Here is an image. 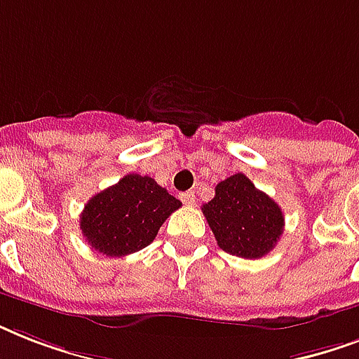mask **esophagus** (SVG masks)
Masks as SVG:
<instances>
[{"mask_svg":"<svg viewBox=\"0 0 359 359\" xmlns=\"http://www.w3.org/2000/svg\"><path fill=\"white\" fill-rule=\"evenodd\" d=\"M180 201L184 205H194L196 203V194L194 191H184V194H180Z\"/></svg>","mask_w":359,"mask_h":359,"instance_id":"obj_1","label":"esophagus"}]
</instances>
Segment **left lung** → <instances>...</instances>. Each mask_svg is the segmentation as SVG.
Instances as JSON below:
<instances>
[{
  "label": "left lung",
  "instance_id": "obj_1",
  "mask_svg": "<svg viewBox=\"0 0 359 359\" xmlns=\"http://www.w3.org/2000/svg\"><path fill=\"white\" fill-rule=\"evenodd\" d=\"M218 245L231 255L259 259L283 235L285 218L272 197L257 190L244 173L216 186V196L201 207Z\"/></svg>",
  "mask_w": 359,
  "mask_h": 359
}]
</instances>
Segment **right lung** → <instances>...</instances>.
Here are the masks:
<instances>
[{
    "instance_id": "right-lung-1",
    "label": "right lung",
    "mask_w": 359,
    "mask_h": 359,
    "mask_svg": "<svg viewBox=\"0 0 359 359\" xmlns=\"http://www.w3.org/2000/svg\"><path fill=\"white\" fill-rule=\"evenodd\" d=\"M182 203L151 177L130 173L87 201L80 229L87 244L108 257L140 251Z\"/></svg>"
}]
</instances>
